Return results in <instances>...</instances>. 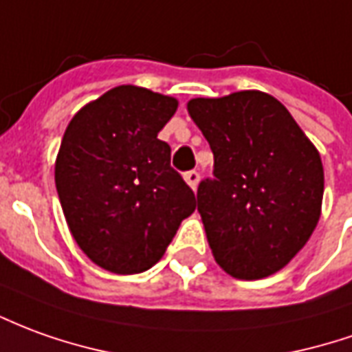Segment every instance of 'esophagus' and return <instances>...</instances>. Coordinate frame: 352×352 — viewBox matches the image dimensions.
<instances>
[{
    "instance_id": "1",
    "label": "esophagus",
    "mask_w": 352,
    "mask_h": 352,
    "mask_svg": "<svg viewBox=\"0 0 352 352\" xmlns=\"http://www.w3.org/2000/svg\"><path fill=\"white\" fill-rule=\"evenodd\" d=\"M184 181H186V184L194 190V188L198 186V181H200V173H198V171H186V173H184Z\"/></svg>"
}]
</instances>
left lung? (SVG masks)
Listing matches in <instances>:
<instances>
[{
    "mask_svg": "<svg viewBox=\"0 0 352 352\" xmlns=\"http://www.w3.org/2000/svg\"><path fill=\"white\" fill-rule=\"evenodd\" d=\"M186 108L213 152V179L196 196L215 261L240 280L274 274L320 219V154L287 108L261 91L192 99Z\"/></svg>",
    "mask_w": 352,
    "mask_h": 352,
    "instance_id": "obj_1",
    "label": "left lung"
}]
</instances>
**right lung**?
Masks as SVG:
<instances>
[{"mask_svg": "<svg viewBox=\"0 0 352 352\" xmlns=\"http://www.w3.org/2000/svg\"><path fill=\"white\" fill-rule=\"evenodd\" d=\"M177 99L120 85L72 118L55 164L58 200L74 240L95 265L137 274L162 259L196 196L171 168L158 133Z\"/></svg>", "mask_w": 352, "mask_h": 352, "instance_id": "1", "label": "right lung"}]
</instances>
